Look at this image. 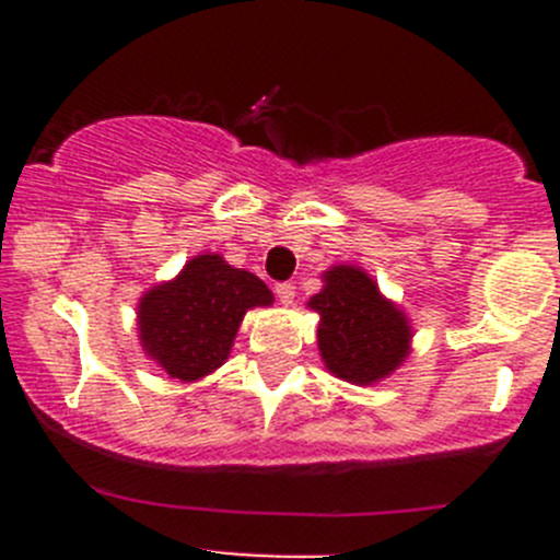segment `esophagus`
Segmentation results:
<instances>
[{"instance_id":"34e87169","label":"esophagus","mask_w":560,"mask_h":560,"mask_svg":"<svg viewBox=\"0 0 560 560\" xmlns=\"http://www.w3.org/2000/svg\"><path fill=\"white\" fill-rule=\"evenodd\" d=\"M276 298H279L284 306H292V301H295V284L292 281H284V284H276Z\"/></svg>"}]
</instances>
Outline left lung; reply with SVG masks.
<instances>
[{
  "label": "left lung",
  "instance_id": "obj_1",
  "mask_svg": "<svg viewBox=\"0 0 560 560\" xmlns=\"http://www.w3.org/2000/svg\"><path fill=\"white\" fill-rule=\"evenodd\" d=\"M319 314L316 347L325 369L352 385L387 380L411 354V322L398 303L358 265H332L322 273V290L308 298Z\"/></svg>",
  "mask_w": 560,
  "mask_h": 560
}]
</instances>
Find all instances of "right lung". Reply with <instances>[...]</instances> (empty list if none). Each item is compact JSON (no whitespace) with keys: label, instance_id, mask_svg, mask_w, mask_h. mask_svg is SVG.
Returning <instances> with one entry per match:
<instances>
[{"label":"right lung","instance_id":"1","mask_svg":"<svg viewBox=\"0 0 560 560\" xmlns=\"http://www.w3.org/2000/svg\"><path fill=\"white\" fill-rule=\"evenodd\" d=\"M259 306H273L262 279L228 265L222 254H197L175 279L143 292L140 347L171 380L200 382L222 369L246 312Z\"/></svg>","mask_w":560,"mask_h":560}]
</instances>
